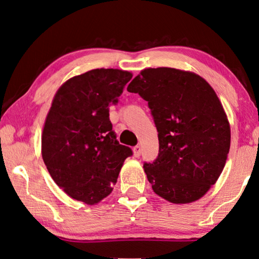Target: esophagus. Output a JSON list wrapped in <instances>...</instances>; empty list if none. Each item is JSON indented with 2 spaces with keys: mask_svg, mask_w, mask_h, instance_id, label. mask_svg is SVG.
Segmentation results:
<instances>
[{
  "mask_svg": "<svg viewBox=\"0 0 259 259\" xmlns=\"http://www.w3.org/2000/svg\"><path fill=\"white\" fill-rule=\"evenodd\" d=\"M133 153H134V157H139L141 153V147L139 145H137V146L133 147Z\"/></svg>",
  "mask_w": 259,
  "mask_h": 259,
  "instance_id": "1",
  "label": "esophagus"
}]
</instances>
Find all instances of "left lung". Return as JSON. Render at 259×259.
I'll list each match as a JSON object with an SVG mask.
<instances>
[{
  "mask_svg": "<svg viewBox=\"0 0 259 259\" xmlns=\"http://www.w3.org/2000/svg\"><path fill=\"white\" fill-rule=\"evenodd\" d=\"M127 91L148 102L158 131L159 154L144 171L159 197L193 203L214 185L231 143L228 115L200 75L168 67L141 70Z\"/></svg>",
  "mask_w": 259,
  "mask_h": 259,
  "instance_id": "obj_1",
  "label": "left lung"
}]
</instances>
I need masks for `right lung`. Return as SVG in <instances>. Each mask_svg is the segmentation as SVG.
<instances>
[{
  "label": "right lung",
  "instance_id": "obj_1",
  "mask_svg": "<svg viewBox=\"0 0 259 259\" xmlns=\"http://www.w3.org/2000/svg\"><path fill=\"white\" fill-rule=\"evenodd\" d=\"M127 70L100 68L61 84L46 118L41 153L49 175L63 192L95 205L111 194L130 147L120 145L109 121L108 106L116 104L132 79Z\"/></svg>",
  "mask_w": 259,
  "mask_h": 259
}]
</instances>
